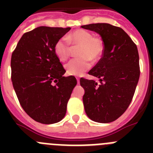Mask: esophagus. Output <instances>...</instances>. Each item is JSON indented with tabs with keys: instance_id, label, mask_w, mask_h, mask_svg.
Returning <instances> with one entry per match:
<instances>
[{
	"instance_id": "1",
	"label": "esophagus",
	"mask_w": 153,
	"mask_h": 153,
	"mask_svg": "<svg viewBox=\"0 0 153 153\" xmlns=\"http://www.w3.org/2000/svg\"><path fill=\"white\" fill-rule=\"evenodd\" d=\"M76 80H77V83L79 84V77L76 78Z\"/></svg>"
}]
</instances>
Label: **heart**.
I'll list each match as a JSON object with an SVG mask.
<instances>
[{"label": "heart", "mask_w": 153, "mask_h": 153, "mask_svg": "<svg viewBox=\"0 0 153 153\" xmlns=\"http://www.w3.org/2000/svg\"><path fill=\"white\" fill-rule=\"evenodd\" d=\"M70 43L79 47L78 56L65 65L69 75L79 76L90 68L92 60H100L104 52V43L102 38L93 36L86 30L79 29L70 33L67 37H61L54 44V53L60 61H65L70 55Z\"/></svg>", "instance_id": "heart-1"}]
</instances>
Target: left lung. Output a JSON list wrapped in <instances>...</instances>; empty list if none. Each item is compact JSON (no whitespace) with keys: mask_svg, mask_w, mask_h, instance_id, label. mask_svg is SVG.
Returning a JSON list of instances; mask_svg holds the SVG:
<instances>
[{"mask_svg":"<svg viewBox=\"0 0 153 153\" xmlns=\"http://www.w3.org/2000/svg\"><path fill=\"white\" fill-rule=\"evenodd\" d=\"M97 32L104 43L101 59L90 75L99 78H81L85 90L83 97L85 111L93 121L107 123L121 117L129 106L140 75L137 47L122 28L98 23L81 26Z\"/></svg>","mask_w":153,"mask_h":153,"instance_id":"obj_1","label":"left lung"}]
</instances>
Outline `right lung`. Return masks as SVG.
Here are the masks:
<instances>
[{
	"label": "right lung",
	"mask_w": 153,
	"mask_h": 153,
	"mask_svg": "<svg viewBox=\"0 0 153 153\" xmlns=\"http://www.w3.org/2000/svg\"><path fill=\"white\" fill-rule=\"evenodd\" d=\"M70 27H39L24 33L12 53L11 80L21 106L36 122L52 124L65 117L77 82L66 70L54 44Z\"/></svg>",
	"instance_id": "obj_1"
}]
</instances>
